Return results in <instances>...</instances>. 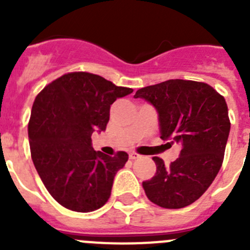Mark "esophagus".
<instances>
[{
    "label": "esophagus",
    "instance_id": "obj_1",
    "mask_svg": "<svg viewBox=\"0 0 250 250\" xmlns=\"http://www.w3.org/2000/svg\"><path fill=\"white\" fill-rule=\"evenodd\" d=\"M129 158L131 159V160H135V159H139L140 158V155H139L138 152H135V151H131L129 154Z\"/></svg>",
    "mask_w": 250,
    "mask_h": 250
}]
</instances>
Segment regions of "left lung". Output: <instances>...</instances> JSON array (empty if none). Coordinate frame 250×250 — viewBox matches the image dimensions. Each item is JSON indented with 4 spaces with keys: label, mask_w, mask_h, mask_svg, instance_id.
<instances>
[{
    "label": "left lung",
    "mask_w": 250,
    "mask_h": 250,
    "mask_svg": "<svg viewBox=\"0 0 250 250\" xmlns=\"http://www.w3.org/2000/svg\"><path fill=\"white\" fill-rule=\"evenodd\" d=\"M159 115L160 138L179 143V158L169 167L154 156L156 173L143 182L150 202L180 209L198 200L219 173L230 131L225 99L210 85L190 80H167L138 90Z\"/></svg>",
    "instance_id": "1"
}]
</instances>
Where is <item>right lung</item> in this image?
<instances>
[{
    "label": "right lung",
    "instance_id": "obj_1",
    "mask_svg": "<svg viewBox=\"0 0 250 250\" xmlns=\"http://www.w3.org/2000/svg\"><path fill=\"white\" fill-rule=\"evenodd\" d=\"M131 92L99 75L70 72L36 96L28 123L31 158L59 204L89 213L109 200L115 175L129 155L95 151L91 135L106 129L114 101Z\"/></svg>",
    "mask_w": 250,
    "mask_h": 250
}]
</instances>
